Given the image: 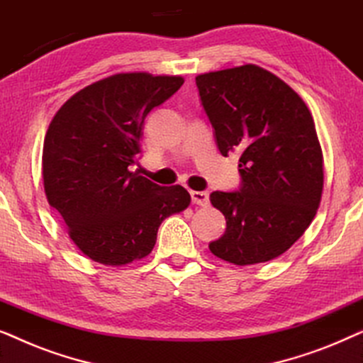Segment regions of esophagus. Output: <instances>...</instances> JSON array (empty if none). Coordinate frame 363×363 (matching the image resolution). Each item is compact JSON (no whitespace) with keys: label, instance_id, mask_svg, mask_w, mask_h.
<instances>
[{"label":"esophagus","instance_id":"obj_1","mask_svg":"<svg viewBox=\"0 0 363 363\" xmlns=\"http://www.w3.org/2000/svg\"><path fill=\"white\" fill-rule=\"evenodd\" d=\"M191 200L195 205L206 206L210 203V193L208 191H191Z\"/></svg>","mask_w":363,"mask_h":363}]
</instances>
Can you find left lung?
Segmentation results:
<instances>
[{
    "instance_id": "left-lung-1",
    "label": "left lung",
    "mask_w": 363,
    "mask_h": 363,
    "mask_svg": "<svg viewBox=\"0 0 363 363\" xmlns=\"http://www.w3.org/2000/svg\"><path fill=\"white\" fill-rule=\"evenodd\" d=\"M196 87L221 155L240 153V190L210 195L226 220L210 251L236 266L276 259L320 205L324 157L312 113L284 81L255 64L200 74Z\"/></svg>"
}]
</instances>
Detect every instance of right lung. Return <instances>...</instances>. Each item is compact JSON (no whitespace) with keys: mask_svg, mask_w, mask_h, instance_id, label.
Instances as JSON below:
<instances>
[{"mask_svg":"<svg viewBox=\"0 0 363 363\" xmlns=\"http://www.w3.org/2000/svg\"><path fill=\"white\" fill-rule=\"evenodd\" d=\"M182 84L180 76L113 74L74 94L49 123L44 191L69 238L92 261L123 266L143 259L162 221L190 205L183 186H160L132 168L148 112Z\"/></svg>","mask_w":363,"mask_h":363,"instance_id":"right-lung-1","label":"right lung"}]
</instances>
